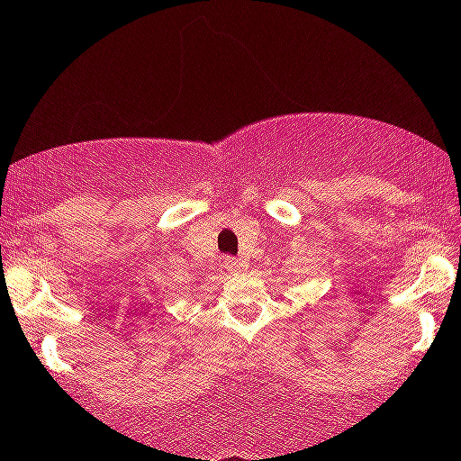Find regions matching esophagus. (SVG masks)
<instances>
[{"label":"esophagus","instance_id":"34e87169","mask_svg":"<svg viewBox=\"0 0 461 461\" xmlns=\"http://www.w3.org/2000/svg\"><path fill=\"white\" fill-rule=\"evenodd\" d=\"M225 265H227V269H231V272H234V269L240 267V260H236V258H225Z\"/></svg>","mask_w":461,"mask_h":461}]
</instances>
